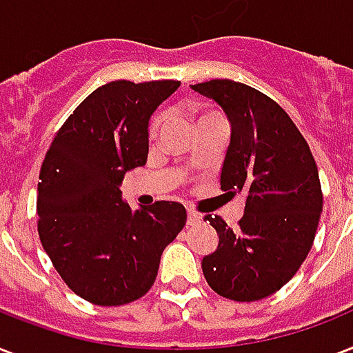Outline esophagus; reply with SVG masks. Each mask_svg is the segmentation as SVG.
Instances as JSON below:
<instances>
[{"instance_id": "esophagus-1", "label": "esophagus", "mask_w": 353, "mask_h": 353, "mask_svg": "<svg viewBox=\"0 0 353 353\" xmlns=\"http://www.w3.org/2000/svg\"><path fill=\"white\" fill-rule=\"evenodd\" d=\"M202 215L196 214L195 210H191V208H188V223L190 225H196V223H201Z\"/></svg>"}]
</instances>
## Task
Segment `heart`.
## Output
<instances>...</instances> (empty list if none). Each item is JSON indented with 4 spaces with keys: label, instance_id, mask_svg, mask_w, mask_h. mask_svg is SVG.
<instances>
[{
    "label": "heart",
    "instance_id": "1",
    "mask_svg": "<svg viewBox=\"0 0 353 353\" xmlns=\"http://www.w3.org/2000/svg\"><path fill=\"white\" fill-rule=\"evenodd\" d=\"M208 116H214V114H204V116H202L201 119H204V117H208ZM160 121H162V117H160V116L154 117V121H152V127H151V132L152 134H157L158 127H160Z\"/></svg>",
    "mask_w": 353,
    "mask_h": 353
}]
</instances>
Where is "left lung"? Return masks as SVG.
Returning <instances> with one entry per match:
<instances>
[{
  "instance_id": "obj_1",
  "label": "left lung",
  "mask_w": 353,
  "mask_h": 353,
  "mask_svg": "<svg viewBox=\"0 0 353 353\" xmlns=\"http://www.w3.org/2000/svg\"><path fill=\"white\" fill-rule=\"evenodd\" d=\"M191 90L215 101L228 117L221 188L245 195L237 228L206 215L219 243L202 258V272L225 299L261 300L293 278L313 245L322 214L315 158L293 119L258 90L228 79Z\"/></svg>"
}]
</instances>
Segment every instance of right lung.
<instances>
[{
	"instance_id": "obj_1",
	"label": "right lung",
	"mask_w": 353,
	"mask_h": 353,
	"mask_svg": "<svg viewBox=\"0 0 353 353\" xmlns=\"http://www.w3.org/2000/svg\"><path fill=\"white\" fill-rule=\"evenodd\" d=\"M179 81H114L60 127L40 169L38 236L65 285L97 305L128 304L152 288L163 248L185 223L180 202L132 210L128 171L145 165L149 121Z\"/></svg>"
}]
</instances>
